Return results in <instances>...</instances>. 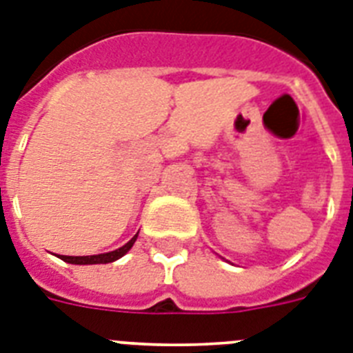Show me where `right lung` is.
<instances>
[{"instance_id": "obj_1", "label": "right lung", "mask_w": 353, "mask_h": 353, "mask_svg": "<svg viewBox=\"0 0 353 353\" xmlns=\"http://www.w3.org/2000/svg\"><path fill=\"white\" fill-rule=\"evenodd\" d=\"M138 239V233L132 236L131 241L127 242L125 245H121L118 250L114 251H109V253H102V254H90V256H66V254H59V259L64 260L68 263H77V265H88V263H109V262H114V260L121 259L127 251L131 250L132 244L136 242Z\"/></svg>"}]
</instances>
